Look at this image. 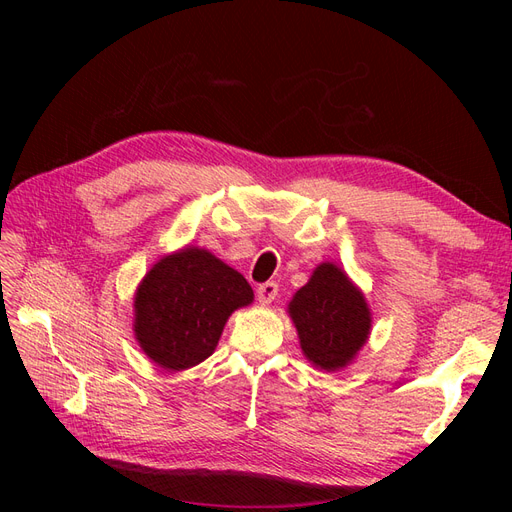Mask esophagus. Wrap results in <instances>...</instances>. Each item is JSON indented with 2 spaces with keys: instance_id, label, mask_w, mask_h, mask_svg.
<instances>
[{
  "instance_id": "esophagus-1",
  "label": "esophagus",
  "mask_w": 512,
  "mask_h": 512,
  "mask_svg": "<svg viewBox=\"0 0 512 512\" xmlns=\"http://www.w3.org/2000/svg\"><path fill=\"white\" fill-rule=\"evenodd\" d=\"M256 297H258V301H260L262 305H269V303L277 297V284H275V282L260 284V286L256 288Z\"/></svg>"
}]
</instances>
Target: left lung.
Masks as SVG:
<instances>
[{
  "instance_id": "8db88e82",
  "label": "left lung",
  "mask_w": 512,
  "mask_h": 512,
  "mask_svg": "<svg viewBox=\"0 0 512 512\" xmlns=\"http://www.w3.org/2000/svg\"><path fill=\"white\" fill-rule=\"evenodd\" d=\"M288 314L297 327L307 361L327 371L346 367L371 331L363 292L333 262H322L294 292Z\"/></svg>"
}]
</instances>
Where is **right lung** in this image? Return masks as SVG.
Wrapping results in <instances>:
<instances>
[{
    "mask_svg": "<svg viewBox=\"0 0 512 512\" xmlns=\"http://www.w3.org/2000/svg\"><path fill=\"white\" fill-rule=\"evenodd\" d=\"M254 301L245 277L200 247L160 258L134 294V335L166 371L190 369L213 354L228 316Z\"/></svg>",
    "mask_w": 512,
    "mask_h": 512,
    "instance_id": "add662e5",
    "label": "right lung"
}]
</instances>
